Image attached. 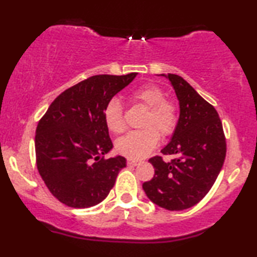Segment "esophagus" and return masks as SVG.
<instances>
[{"label":"esophagus","instance_id":"obj_1","mask_svg":"<svg viewBox=\"0 0 257 257\" xmlns=\"http://www.w3.org/2000/svg\"><path fill=\"white\" fill-rule=\"evenodd\" d=\"M140 162L141 161H139V160H127V163H128V165H137V164H140Z\"/></svg>","mask_w":257,"mask_h":257}]
</instances>
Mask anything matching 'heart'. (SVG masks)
Wrapping results in <instances>:
<instances>
[{
	"mask_svg": "<svg viewBox=\"0 0 257 257\" xmlns=\"http://www.w3.org/2000/svg\"><path fill=\"white\" fill-rule=\"evenodd\" d=\"M163 89L154 84L140 86L130 93V99L146 107L141 127L134 130L116 142V150L133 160L149 155L162 137H169L176 132L179 121L178 104L164 96ZM103 120L107 128L114 134H122L127 128L123 107L118 99H110L103 108Z\"/></svg>",
	"mask_w": 257,
	"mask_h": 257,
	"instance_id": "obj_1",
	"label": "heart"
}]
</instances>
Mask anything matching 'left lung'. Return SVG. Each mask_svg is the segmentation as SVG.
<instances>
[{
  "label": "left lung",
  "instance_id": "8db88e82",
  "mask_svg": "<svg viewBox=\"0 0 257 257\" xmlns=\"http://www.w3.org/2000/svg\"><path fill=\"white\" fill-rule=\"evenodd\" d=\"M179 100L178 125L163 155L151 157L155 175L143 183L148 198L169 211L198 204L214 184L226 157V137L218 111L192 86L177 74H168Z\"/></svg>",
  "mask_w": 257,
  "mask_h": 257
}]
</instances>
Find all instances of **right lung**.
Segmentation results:
<instances>
[{"label":"right lung","instance_id":"1","mask_svg":"<svg viewBox=\"0 0 257 257\" xmlns=\"http://www.w3.org/2000/svg\"><path fill=\"white\" fill-rule=\"evenodd\" d=\"M136 77L93 75L58 95L36 129V164L53 197L74 208L102 201L125 158L104 160L113 143L103 108Z\"/></svg>","mask_w":257,"mask_h":257}]
</instances>
